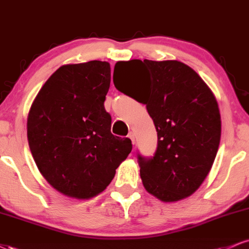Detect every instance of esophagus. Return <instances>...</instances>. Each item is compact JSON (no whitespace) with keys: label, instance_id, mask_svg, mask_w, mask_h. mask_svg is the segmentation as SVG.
Wrapping results in <instances>:
<instances>
[{"label":"esophagus","instance_id":"obj_1","mask_svg":"<svg viewBox=\"0 0 249 249\" xmlns=\"http://www.w3.org/2000/svg\"><path fill=\"white\" fill-rule=\"evenodd\" d=\"M128 138L131 139V142H132V144H133V145L136 144V141H134V133H133V132H130V133H128Z\"/></svg>","mask_w":249,"mask_h":249}]
</instances>
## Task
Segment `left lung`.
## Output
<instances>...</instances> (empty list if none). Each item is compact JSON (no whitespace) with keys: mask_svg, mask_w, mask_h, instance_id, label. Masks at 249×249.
<instances>
[{"mask_svg":"<svg viewBox=\"0 0 249 249\" xmlns=\"http://www.w3.org/2000/svg\"><path fill=\"white\" fill-rule=\"evenodd\" d=\"M116 68L147 71V92L134 98L146 105L158 134L152 158L138 156L145 190L164 202L187 198L206 179L219 148L221 118L212 90L179 61L132 59ZM113 83L127 95L115 72Z\"/></svg>","mask_w":249,"mask_h":249,"instance_id":"8db88e82","label":"left lung"}]
</instances>
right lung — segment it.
Listing matches in <instances>:
<instances>
[{
	"instance_id": "obj_1",
	"label": "right lung",
	"mask_w": 249,
	"mask_h": 249,
	"mask_svg": "<svg viewBox=\"0 0 249 249\" xmlns=\"http://www.w3.org/2000/svg\"><path fill=\"white\" fill-rule=\"evenodd\" d=\"M110 82L107 62L65 64L31 104L27 134L34 160L51 186L69 198L103 192L132 150L130 139L111 133L104 107Z\"/></svg>"
}]
</instances>
